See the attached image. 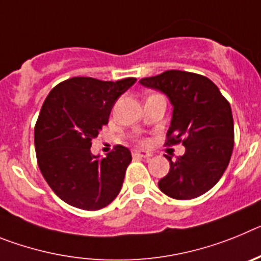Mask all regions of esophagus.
<instances>
[{
	"label": "esophagus",
	"mask_w": 261,
	"mask_h": 261,
	"mask_svg": "<svg viewBox=\"0 0 261 261\" xmlns=\"http://www.w3.org/2000/svg\"><path fill=\"white\" fill-rule=\"evenodd\" d=\"M132 155L140 156V158H149V156H150V154L147 153V151H144V150H133Z\"/></svg>",
	"instance_id": "esophagus-1"
}]
</instances>
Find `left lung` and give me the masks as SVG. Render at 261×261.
Here are the masks:
<instances>
[{
	"label": "left lung",
	"mask_w": 261,
	"mask_h": 261,
	"mask_svg": "<svg viewBox=\"0 0 261 261\" xmlns=\"http://www.w3.org/2000/svg\"><path fill=\"white\" fill-rule=\"evenodd\" d=\"M142 86L168 96L172 111L167 145L183 144L186 153L170 161V171L159 190L176 200H191L208 192L227 168L234 147L230 103L209 78L183 70H167L140 80Z\"/></svg>",
	"instance_id": "left-lung-1"
}]
</instances>
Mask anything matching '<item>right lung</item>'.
Wrapping results in <instances>:
<instances>
[{
	"instance_id": "right-lung-1",
	"label": "right lung",
	"mask_w": 261,
	"mask_h": 261,
	"mask_svg": "<svg viewBox=\"0 0 261 261\" xmlns=\"http://www.w3.org/2000/svg\"><path fill=\"white\" fill-rule=\"evenodd\" d=\"M136 78L100 81L73 77L50 90L35 124L38 165L48 186L66 204L99 211L116 199L132 154L116 145L106 158L93 155L98 137L119 96Z\"/></svg>"
}]
</instances>
